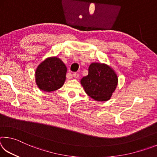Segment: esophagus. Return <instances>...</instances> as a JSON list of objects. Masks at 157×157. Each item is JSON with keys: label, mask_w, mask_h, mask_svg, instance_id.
<instances>
[{"label": "esophagus", "mask_w": 157, "mask_h": 157, "mask_svg": "<svg viewBox=\"0 0 157 157\" xmlns=\"http://www.w3.org/2000/svg\"><path fill=\"white\" fill-rule=\"evenodd\" d=\"M73 77L75 78H79V75L78 73H74L73 74Z\"/></svg>", "instance_id": "1"}]
</instances>
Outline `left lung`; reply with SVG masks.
Instances as JSON below:
<instances>
[{
  "label": "left lung",
  "mask_w": 157,
  "mask_h": 157,
  "mask_svg": "<svg viewBox=\"0 0 157 157\" xmlns=\"http://www.w3.org/2000/svg\"><path fill=\"white\" fill-rule=\"evenodd\" d=\"M86 94L97 101L109 100L115 91L118 78L109 66L93 63L89 67V74L81 79Z\"/></svg>",
  "instance_id": "left-lung-1"
}]
</instances>
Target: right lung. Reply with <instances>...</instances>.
Instances as JSON below:
<instances>
[{
	"instance_id": "1",
	"label": "right lung",
	"mask_w": 157,
	"mask_h": 157,
	"mask_svg": "<svg viewBox=\"0 0 157 157\" xmlns=\"http://www.w3.org/2000/svg\"><path fill=\"white\" fill-rule=\"evenodd\" d=\"M66 67L59 58H49L36 68L35 76L39 88L50 92L61 88L66 79Z\"/></svg>"
}]
</instances>
